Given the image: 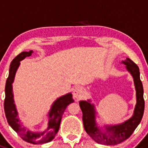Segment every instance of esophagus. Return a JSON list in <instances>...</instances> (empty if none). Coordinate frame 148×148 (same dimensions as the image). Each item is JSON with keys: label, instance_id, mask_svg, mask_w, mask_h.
<instances>
[{"label": "esophagus", "instance_id": "34e87169", "mask_svg": "<svg viewBox=\"0 0 148 148\" xmlns=\"http://www.w3.org/2000/svg\"><path fill=\"white\" fill-rule=\"evenodd\" d=\"M84 95V90L79 86H77L74 89V91H73V95L74 97L77 99H79L82 97V95Z\"/></svg>", "mask_w": 148, "mask_h": 148}]
</instances>
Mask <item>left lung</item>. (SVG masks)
I'll return each mask as SVG.
<instances>
[{
  "instance_id": "obj_1",
  "label": "left lung",
  "mask_w": 148,
  "mask_h": 148,
  "mask_svg": "<svg viewBox=\"0 0 148 148\" xmlns=\"http://www.w3.org/2000/svg\"><path fill=\"white\" fill-rule=\"evenodd\" d=\"M134 79L137 95V104L132 117L121 124L107 126L106 132H102L95 122V110L90 101H80L79 106L82 111V120L86 132L99 144L115 145L120 144L132 134L143 119L145 110L143 97V86L140 77V69L137 64L130 58L123 61Z\"/></svg>"
}]
</instances>
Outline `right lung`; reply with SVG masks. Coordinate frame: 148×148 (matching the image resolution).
Segmentation results:
<instances>
[{
  "instance_id": "add662e5",
  "label": "right lung",
  "mask_w": 148,
  "mask_h": 148,
  "mask_svg": "<svg viewBox=\"0 0 148 148\" xmlns=\"http://www.w3.org/2000/svg\"><path fill=\"white\" fill-rule=\"evenodd\" d=\"M32 51L29 52H21L12 60L10 65L9 74L5 82L4 100V111L8 124L11 128L20 136L21 139L27 143L32 144H43L51 141L55 137L59 130L60 124L64 110L68 105L74 101L71 93L62 96L57 99L53 104L49 113V121L46 130L40 132H34L23 127L21 122L17 118V111L12 92V83L14 82L16 71L20 64V61L26 57L30 56Z\"/></svg>"
}]
</instances>
